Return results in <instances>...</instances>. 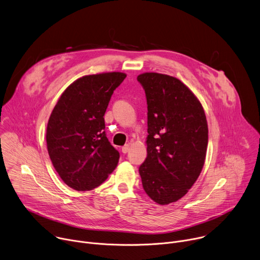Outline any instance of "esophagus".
<instances>
[{
    "instance_id": "1",
    "label": "esophagus",
    "mask_w": 260,
    "mask_h": 260,
    "mask_svg": "<svg viewBox=\"0 0 260 260\" xmlns=\"http://www.w3.org/2000/svg\"><path fill=\"white\" fill-rule=\"evenodd\" d=\"M128 150H129V145H128V144H127V145H124V146L122 147V149H121V151H122L123 153H127Z\"/></svg>"
}]
</instances>
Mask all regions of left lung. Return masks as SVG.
<instances>
[{"mask_svg": "<svg viewBox=\"0 0 260 260\" xmlns=\"http://www.w3.org/2000/svg\"><path fill=\"white\" fill-rule=\"evenodd\" d=\"M137 79L148 105L147 157L139 173L147 196L168 205L186 194L203 170L207 118L201 102L179 79L159 73Z\"/></svg>", "mask_w": 260, "mask_h": 260, "instance_id": "obj_1", "label": "left lung"}]
</instances>
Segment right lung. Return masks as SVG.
<instances>
[{"label": "right lung", "instance_id": "right-lung-1", "mask_svg": "<svg viewBox=\"0 0 260 260\" xmlns=\"http://www.w3.org/2000/svg\"><path fill=\"white\" fill-rule=\"evenodd\" d=\"M126 74L109 72L83 76L62 92L46 129L52 165L69 187L91 190L116 168L119 152L105 133L104 115Z\"/></svg>", "mask_w": 260, "mask_h": 260}]
</instances>
